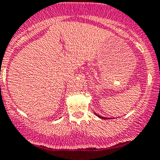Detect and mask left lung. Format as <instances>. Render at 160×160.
I'll list each match as a JSON object with an SVG mask.
<instances>
[{"label":"left lung","mask_w":160,"mask_h":160,"mask_svg":"<svg viewBox=\"0 0 160 160\" xmlns=\"http://www.w3.org/2000/svg\"><path fill=\"white\" fill-rule=\"evenodd\" d=\"M96 114V113H95ZM96 115H97V114H96ZM98 117L99 118H104V119H107V118H105V117H103V116H100V115H98Z\"/></svg>","instance_id":"1"}]
</instances>
